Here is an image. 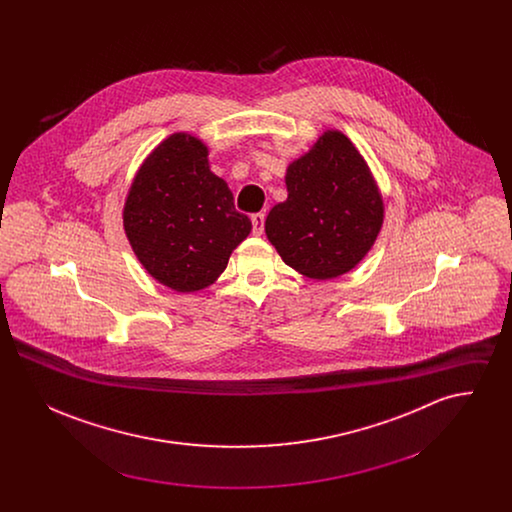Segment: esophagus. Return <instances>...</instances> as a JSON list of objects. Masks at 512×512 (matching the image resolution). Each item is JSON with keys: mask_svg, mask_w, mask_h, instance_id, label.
I'll return each mask as SVG.
<instances>
[{"mask_svg": "<svg viewBox=\"0 0 512 512\" xmlns=\"http://www.w3.org/2000/svg\"><path fill=\"white\" fill-rule=\"evenodd\" d=\"M251 222H253V234H255V236H261L263 230H265V215H263V213H255V215L251 217Z\"/></svg>", "mask_w": 512, "mask_h": 512, "instance_id": "1", "label": "esophagus"}]
</instances>
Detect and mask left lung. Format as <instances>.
<instances>
[{
    "mask_svg": "<svg viewBox=\"0 0 512 512\" xmlns=\"http://www.w3.org/2000/svg\"><path fill=\"white\" fill-rule=\"evenodd\" d=\"M288 199L265 220L282 261L313 280L357 267L384 224V199L363 155L340 130H326L286 171Z\"/></svg>",
    "mask_w": 512,
    "mask_h": 512,
    "instance_id": "left-lung-1",
    "label": "left lung"
}]
</instances>
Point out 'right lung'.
Returning a JSON list of instances; mask_svg holds the SVG:
<instances>
[{
	"label": "right lung",
	"instance_id": "right-lung-1",
	"mask_svg": "<svg viewBox=\"0 0 512 512\" xmlns=\"http://www.w3.org/2000/svg\"><path fill=\"white\" fill-rule=\"evenodd\" d=\"M209 149L188 132L155 147L124 201L126 238L147 272L174 292L211 286L251 232L228 184L209 169Z\"/></svg>",
	"mask_w": 512,
	"mask_h": 512
}]
</instances>
